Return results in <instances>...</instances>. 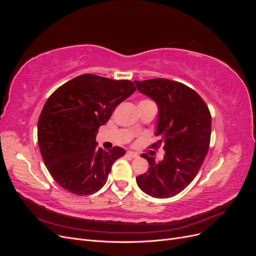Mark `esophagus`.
<instances>
[{
    "label": "esophagus",
    "instance_id": "1",
    "mask_svg": "<svg viewBox=\"0 0 256 256\" xmlns=\"http://www.w3.org/2000/svg\"><path fill=\"white\" fill-rule=\"evenodd\" d=\"M127 154L128 157H130V158H138V154L136 152H130V150H129V152H127V154Z\"/></svg>",
    "mask_w": 256,
    "mask_h": 256
}]
</instances>
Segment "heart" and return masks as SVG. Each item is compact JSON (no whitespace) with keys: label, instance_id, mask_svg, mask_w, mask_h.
<instances>
[{"label":"heart","instance_id":"obj_1","mask_svg":"<svg viewBox=\"0 0 256 256\" xmlns=\"http://www.w3.org/2000/svg\"><path fill=\"white\" fill-rule=\"evenodd\" d=\"M150 102V100H143V102Z\"/></svg>","mask_w":256,"mask_h":256}]
</instances>
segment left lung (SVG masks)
<instances>
[{"mask_svg": "<svg viewBox=\"0 0 256 256\" xmlns=\"http://www.w3.org/2000/svg\"><path fill=\"white\" fill-rule=\"evenodd\" d=\"M141 94L158 106L154 136L156 147L164 145V157L157 162L143 154L148 171L136 176L144 193L156 198H172L194 180L208 152L212 116L196 92L184 84L168 79L134 81Z\"/></svg>", "mask_w": 256, "mask_h": 256, "instance_id": "obj_1", "label": "left lung"}]
</instances>
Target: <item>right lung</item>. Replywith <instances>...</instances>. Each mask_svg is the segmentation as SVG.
I'll return each mask as SVG.
<instances>
[{
  "label": "right lung",
  "instance_id": "right-lung-1",
  "mask_svg": "<svg viewBox=\"0 0 256 256\" xmlns=\"http://www.w3.org/2000/svg\"><path fill=\"white\" fill-rule=\"evenodd\" d=\"M134 90L131 81L86 74L48 98L38 120V144L46 166L62 188L88 196L104 187L114 161L126 152L118 146L97 148V131Z\"/></svg>",
  "mask_w": 256,
  "mask_h": 256
}]
</instances>
